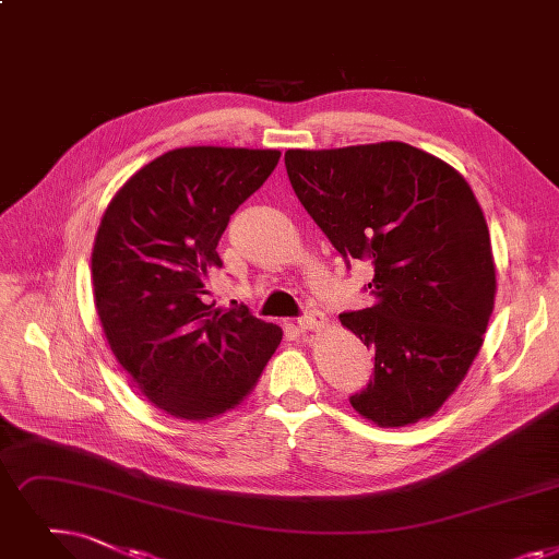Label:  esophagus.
<instances>
[{
  "label": "esophagus",
  "mask_w": 559,
  "mask_h": 559,
  "mask_svg": "<svg viewBox=\"0 0 559 559\" xmlns=\"http://www.w3.org/2000/svg\"><path fill=\"white\" fill-rule=\"evenodd\" d=\"M304 331H320L324 324H326V318L320 312V310H308L304 312L299 322H297Z\"/></svg>",
  "instance_id": "1"
}]
</instances>
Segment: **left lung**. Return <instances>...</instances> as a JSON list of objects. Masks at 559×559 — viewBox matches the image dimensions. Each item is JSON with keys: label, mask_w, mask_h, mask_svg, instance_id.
Wrapping results in <instances>:
<instances>
[{"label": "left lung", "mask_w": 559, "mask_h": 559, "mask_svg": "<svg viewBox=\"0 0 559 559\" xmlns=\"http://www.w3.org/2000/svg\"><path fill=\"white\" fill-rule=\"evenodd\" d=\"M285 168L345 262L374 266V304L340 314L374 349V377L352 406L379 427L433 416L479 354L496 299L491 237L471 185L402 141L287 151Z\"/></svg>", "instance_id": "1"}]
</instances>
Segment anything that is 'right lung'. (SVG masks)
Instances as JSON below:
<instances>
[{
	"label": "right lung",
	"instance_id": "1",
	"mask_svg": "<svg viewBox=\"0 0 559 559\" xmlns=\"http://www.w3.org/2000/svg\"><path fill=\"white\" fill-rule=\"evenodd\" d=\"M278 151L189 145L159 155L116 191L91 272L107 343L132 383L178 420H214L245 400L283 331L247 306L207 304L230 214L278 164Z\"/></svg>",
	"mask_w": 559,
	"mask_h": 559
}]
</instances>
